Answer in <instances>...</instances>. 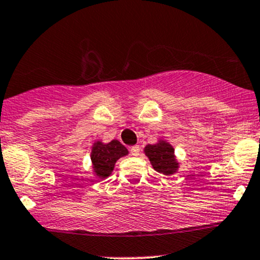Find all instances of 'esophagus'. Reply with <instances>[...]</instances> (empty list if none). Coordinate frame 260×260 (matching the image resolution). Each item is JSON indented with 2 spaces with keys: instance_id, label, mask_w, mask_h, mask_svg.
<instances>
[{
  "instance_id": "obj_1",
  "label": "esophagus",
  "mask_w": 260,
  "mask_h": 260,
  "mask_svg": "<svg viewBox=\"0 0 260 260\" xmlns=\"http://www.w3.org/2000/svg\"><path fill=\"white\" fill-rule=\"evenodd\" d=\"M139 153H141V147L139 145H133V147H131V154L132 155H139Z\"/></svg>"
}]
</instances>
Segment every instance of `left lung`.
<instances>
[{
  "label": "left lung",
  "mask_w": 260,
  "mask_h": 260,
  "mask_svg": "<svg viewBox=\"0 0 260 260\" xmlns=\"http://www.w3.org/2000/svg\"><path fill=\"white\" fill-rule=\"evenodd\" d=\"M145 155L149 158L154 170L164 175H172L179 169V162L174 154V148L167 141H158L155 144H148L144 148Z\"/></svg>",
  "instance_id": "8db88e82"
}]
</instances>
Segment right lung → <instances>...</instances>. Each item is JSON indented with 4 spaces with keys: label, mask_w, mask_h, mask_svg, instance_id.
I'll return each mask as SVG.
<instances>
[{
    "label": "right lung",
    "mask_w": 260,
    "mask_h": 260,
    "mask_svg": "<svg viewBox=\"0 0 260 260\" xmlns=\"http://www.w3.org/2000/svg\"><path fill=\"white\" fill-rule=\"evenodd\" d=\"M127 154V148L117 139H113L110 143L95 142L91 150V162L95 175L100 179H106L112 174L116 161Z\"/></svg>",
    "instance_id": "1"
}]
</instances>
